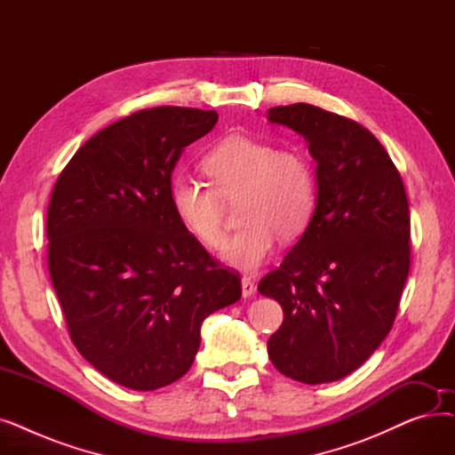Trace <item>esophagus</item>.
<instances>
[{"instance_id":"1","label":"esophagus","mask_w":455,"mask_h":455,"mask_svg":"<svg viewBox=\"0 0 455 455\" xmlns=\"http://www.w3.org/2000/svg\"><path fill=\"white\" fill-rule=\"evenodd\" d=\"M254 293H256V285H254V282H252L251 278L243 276V278H242V295H243L245 299H249V297H252Z\"/></svg>"}]
</instances>
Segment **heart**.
<instances>
[{
  "mask_svg": "<svg viewBox=\"0 0 455 455\" xmlns=\"http://www.w3.org/2000/svg\"><path fill=\"white\" fill-rule=\"evenodd\" d=\"M208 184L177 179L172 204L184 228L208 249L227 235V204L236 203L245 227L223 247L234 269L254 273L275 251L276 235L293 240L307 227L317 201V177L309 158L297 149H275L245 134H230L203 156Z\"/></svg>",
  "mask_w": 455,
  "mask_h": 455,
  "instance_id": "1",
  "label": "heart"
}]
</instances>
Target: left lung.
Masks as SVG:
<instances>
[{
	"label": "left lung",
	"instance_id": "8db88e82",
	"mask_svg": "<svg viewBox=\"0 0 455 455\" xmlns=\"http://www.w3.org/2000/svg\"><path fill=\"white\" fill-rule=\"evenodd\" d=\"M267 117L304 136L317 162L312 220L258 283L283 309L267 352L282 374L328 384L362 367L395 323L411 261L408 197L391 156L360 124L307 103Z\"/></svg>",
	"mask_w": 455,
	"mask_h": 455
}]
</instances>
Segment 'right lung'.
<instances>
[{"instance_id":"1","label":"right lung","mask_w":455,"mask_h":455,"mask_svg":"<svg viewBox=\"0 0 455 455\" xmlns=\"http://www.w3.org/2000/svg\"><path fill=\"white\" fill-rule=\"evenodd\" d=\"M218 112L156 107L92 136L47 206V267L84 360L116 384L155 391L182 378L201 324L242 297V280L191 235L172 173Z\"/></svg>"}]
</instances>
